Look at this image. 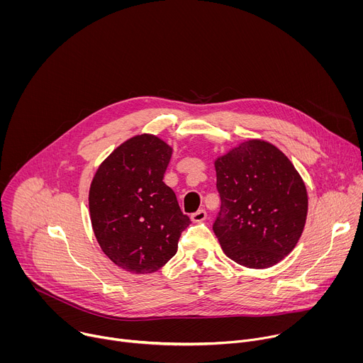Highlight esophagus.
<instances>
[{
  "label": "esophagus",
  "mask_w": 363,
  "mask_h": 363,
  "mask_svg": "<svg viewBox=\"0 0 363 363\" xmlns=\"http://www.w3.org/2000/svg\"><path fill=\"white\" fill-rule=\"evenodd\" d=\"M206 218V213L203 211V210H198L196 213H194L192 216H191V220L194 221V223H201V221H203Z\"/></svg>",
  "instance_id": "esophagus-1"
}]
</instances>
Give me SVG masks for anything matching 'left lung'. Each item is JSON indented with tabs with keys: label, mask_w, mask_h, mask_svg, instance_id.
<instances>
[{
	"label": "left lung",
	"mask_w": 363,
	"mask_h": 363,
	"mask_svg": "<svg viewBox=\"0 0 363 363\" xmlns=\"http://www.w3.org/2000/svg\"><path fill=\"white\" fill-rule=\"evenodd\" d=\"M220 213L213 230L233 262L269 269L296 247L307 216L304 182L274 145L251 139L216 161Z\"/></svg>",
	"instance_id": "1"
}]
</instances>
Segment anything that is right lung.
Masks as SVG:
<instances>
[{
  "mask_svg": "<svg viewBox=\"0 0 363 363\" xmlns=\"http://www.w3.org/2000/svg\"><path fill=\"white\" fill-rule=\"evenodd\" d=\"M172 147L153 135H138L101 162L89 191L96 240L121 269L146 274L177 254L189 225L175 192L164 184Z\"/></svg>",
  "mask_w": 363,
  "mask_h": 363,
  "instance_id": "obj_1",
  "label": "right lung"
}]
</instances>
